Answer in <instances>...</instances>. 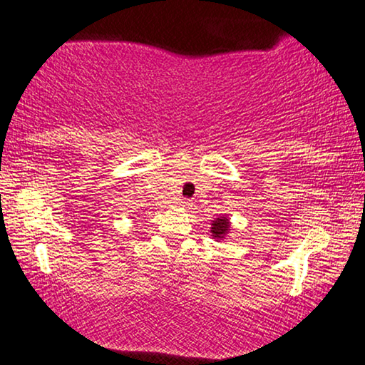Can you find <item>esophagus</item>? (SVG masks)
I'll return each mask as SVG.
<instances>
[{
    "mask_svg": "<svg viewBox=\"0 0 365 365\" xmlns=\"http://www.w3.org/2000/svg\"><path fill=\"white\" fill-rule=\"evenodd\" d=\"M181 205H182V207H189V205H190V200L182 199V200H181Z\"/></svg>",
    "mask_w": 365,
    "mask_h": 365,
    "instance_id": "1",
    "label": "esophagus"
}]
</instances>
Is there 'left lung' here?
Instances as JSON below:
<instances>
[{"label": "left lung", "mask_w": 365, "mask_h": 365, "mask_svg": "<svg viewBox=\"0 0 365 365\" xmlns=\"http://www.w3.org/2000/svg\"><path fill=\"white\" fill-rule=\"evenodd\" d=\"M230 230H232V222H230V218L227 215L217 217L215 220H212L210 223V237L217 241L225 240L230 235Z\"/></svg>", "instance_id": "1"}]
</instances>
